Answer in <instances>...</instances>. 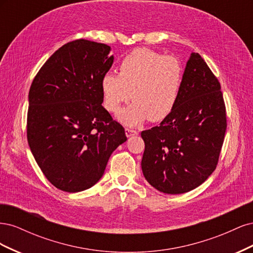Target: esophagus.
<instances>
[{
	"mask_svg": "<svg viewBox=\"0 0 253 253\" xmlns=\"http://www.w3.org/2000/svg\"><path fill=\"white\" fill-rule=\"evenodd\" d=\"M137 134H138V132H137L136 129H134V128H129V127L126 128V137H131V136H134V135H137Z\"/></svg>",
	"mask_w": 253,
	"mask_h": 253,
	"instance_id": "esophagus-1",
	"label": "esophagus"
}]
</instances>
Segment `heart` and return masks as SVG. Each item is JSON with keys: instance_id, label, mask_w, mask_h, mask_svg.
Wrapping results in <instances>:
<instances>
[{"instance_id": "obj_1", "label": "heart", "mask_w": 253, "mask_h": 253, "mask_svg": "<svg viewBox=\"0 0 253 253\" xmlns=\"http://www.w3.org/2000/svg\"><path fill=\"white\" fill-rule=\"evenodd\" d=\"M182 79L183 68L177 58L137 48L120 61L118 75L108 73L102 77V103L108 112L117 113L132 98L133 103L118 116L126 126L145 119L160 121L175 108Z\"/></svg>"}]
</instances>
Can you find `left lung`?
<instances>
[{
    "mask_svg": "<svg viewBox=\"0 0 253 253\" xmlns=\"http://www.w3.org/2000/svg\"><path fill=\"white\" fill-rule=\"evenodd\" d=\"M226 128L219 81L200 53L192 52L175 108L159 126L141 132L145 179L167 194L201 186L217 166Z\"/></svg>",
    "mask_w": 253,
    "mask_h": 253,
    "instance_id": "1",
    "label": "left lung"
}]
</instances>
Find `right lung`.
I'll return each instance as SVG.
<instances>
[{"mask_svg": "<svg viewBox=\"0 0 253 253\" xmlns=\"http://www.w3.org/2000/svg\"><path fill=\"white\" fill-rule=\"evenodd\" d=\"M109 45L79 39L43 64L28 94L27 140L51 185L80 192L102 177L125 128L102 104L101 79L114 57Z\"/></svg>", "mask_w": 253, "mask_h": 253, "instance_id": "obj_1", "label": "right lung"}]
</instances>
